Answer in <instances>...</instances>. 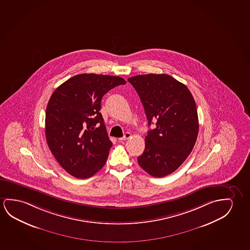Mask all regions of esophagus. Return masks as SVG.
I'll return each instance as SVG.
<instances>
[{
  "label": "esophagus",
  "instance_id": "obj_1",
  "mask_svg": "<svg viewBox=\"0 0 250 250\" xmlns=\"http://www.w3.org/2000/svg\"><path fill=\"white\" fill-rule=\"evenodd\" d=\"M130 133H126V134H124V136H123V137H122V138H119L118 140H119V141H126V140L130 138Z\"/></svg>",
  "mask_w": 250,
  "mask_h": 250
}]
</instances>
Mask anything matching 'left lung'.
I'll return each mask as SVG.
<instances>
[{"instance_id": "8db88e82", "label": "left lung", "mask_w": 250, "mask_h": 250, "mask_svg": "<svg viewBox=\"0 0 250 250\" xmlns=\"http://www.w3.org/2000/svg\"><path fill=\"white\" fill-rule=\"evenodd\" d=\"M145 109L150 126L145 150L137 158L150 175L162 178L176 171L192 151L198 134L196 103L182 83L167 74H146L127 79Z\"/></svg>"}]
</instances>
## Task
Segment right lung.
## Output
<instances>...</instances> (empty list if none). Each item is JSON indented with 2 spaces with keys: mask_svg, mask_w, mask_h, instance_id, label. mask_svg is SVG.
I'll use <instances>...</instances> for the list:
<instances>
[{
  "mask_svg": "<svg viewBox=\"0 0 250 250\" xmlns=\"http://www.w3.org/2000/svg\"><path fill=\"white\" fill-rule=\"evenodd\" d=\"M125 83L121 77L83 73L63 83L50 97L46 142L60 166L75 178L88 179L106 163L112 142L99 112L101 101L108 90Z\"/></svg>",
  "mask_w": 250,
  "mask_h": 250,
  "instance_id": "obj_1",
  "label": "right lung"
}]
</instances>
